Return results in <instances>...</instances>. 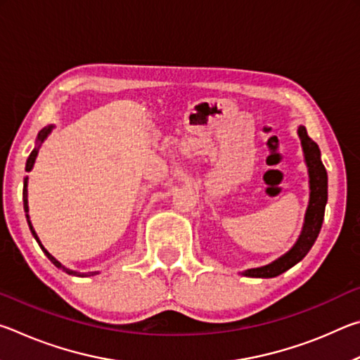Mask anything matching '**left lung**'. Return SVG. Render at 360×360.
Here are the masks:
<instances>
[{
    "label": "left lung",
    "mask_w": 360,
    "mask_h": 360,
    "mask_svg": "<svg viewBox=\"0 0 360 360\" xmlns=\"http://www.w3.org/2000/svg\"><path fill=\"white\" fill-rule=\"evenodd\" d=\"M298 136L302 139L304 160H307L308 172H309V188H311V195H309V205L307 210V216H304V225L300 238L295 243V246L290 249L288 254L283 257L273 262L270 265L260 266V268H251L246 270L243 275L249 278H275L281 275L285 270L298 264L304 255L308 254L309 249L314 245L316 238H318L322 221H324V211L327 203V172L321 162V150L311 138L308 136L307 129L300 127L298 129Z\"/></svg>",
    "instance_id": "left-lung-1"
}]
</instances>
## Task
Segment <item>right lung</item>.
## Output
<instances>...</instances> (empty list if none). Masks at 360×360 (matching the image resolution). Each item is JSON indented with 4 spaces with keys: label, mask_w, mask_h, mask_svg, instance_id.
Listing matches in <instances>:
<instances>
[{
    "label": "right lung",
    "mask_w": 360,
    "mask_h": 360,
    "mask_svg": "<svg viewBox=\"0 0 360 360\" xmlns=\"http://www.w3.org/2000/svg\"><path fill=\"white\" fill-rule=\"evenodd\" d=\"M51 129L52 127H47V129H42L41 131H39V135H38V146H36V148L32 150V154H30V157H28V160H27V167H25V169L27 172H30V169L33 168V165H34V160H36V155H38V150H39V146H41V143L44 141V138L49 135V131H51ZM23 208H25V212H28V193H27V179H25V184H23ZM27 221H28V225H30V230H32V233H33V236L36 238V241L39 243V246H41V249L42 251L46 252V255L49 257V260L52 262L53 265L56 266H58V268H63V270L66 271V273H70V275H77V276H81L79 275L77 271H72V270H68V268H65L62 264H60V262L53 257L52 254H49V251L47 249L41 245V241H39V238H38V235H36V231H34V229H33V225H32V222H30V216L27 214ZM89 275H95V273H89Z\"/></svg>",
    "instance_id": "1"
}]
</instances>
